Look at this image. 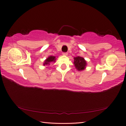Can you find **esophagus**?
Listing matches in <instances>:
<instances>
[{
	"label": "esophagus",
	"instance_id": "34e87169",
	"mask_svg": "<svg viewBox=\"0 0 126 126\" xmlns=\"http://www.w3.org/2000/svg\"><path fill=\"white\" fill-rule=\"evenodd\" d=\"M63 55H65V56H66V55H68V54H67V53H63Z\"/></svg>",
	"mask_w": 126,
	"mask_h": 126
}]
</instances>
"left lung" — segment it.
<instances>
[{
  "mask_svg": "<svg viewBox=\"0 0 126 126\" xmlns=\"http://www.w3.org/2000/svg\"><path fill=\"white\" fill-rule=\"evenodd\" d=\"M73 63L76 68L79 71L84 70L87 66L86 61L84 60L83 58L80 56L75 57Z\"/></svg>",
  "mask_w": 126,
  "mask_h": 126,
  "instance_id": "8db88e82",
  "label": "left lung"
}]
</instances>
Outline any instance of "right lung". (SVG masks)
I'll list each match as a JSON object with an SVG mask.
<instances>
[{
	"mask_svg": "<svg viewBox=\"0 0 126 126\" xmlns=\"http://www.w3.org/2000/svg\"><path fill=\"white\" fill-rule=\"evenodd\" d=\"M56 60V57L54 56H49L48 58H47L46 60L44 61L43 65L46 66V65H49L50 63H51L53 62H55Z\"/></svg>",
	"mask_w": 126,
	"mask_h": 126,
	"instance_id": "1",
	"label": "right lung"
}]
</instances>
